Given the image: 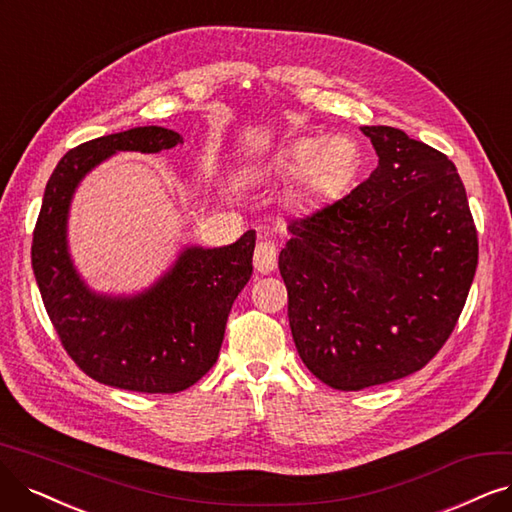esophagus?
<instances>
[{
    "label": "esophagus",
    "mask_w": 512,
    "mask_h": 512,
    "mask_svg": "<svg viewBox=\"0 0 512 512\" xmlns=\"http://www.w3.org/2000/svg\"><path fill=\"white\" fill-rule=\"evenodd\" d=\"M255 270L259 274H270L276 270L278 263V249L272 240H261L255 246V255H253Z\"/></svg>",
    "instance_id": "34e87169"
}]
</instances>
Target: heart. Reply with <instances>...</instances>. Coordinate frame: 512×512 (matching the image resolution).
Instances as JSON below:
<instances>
[{
	"instance_id": "b5f03b06",
	"label": "heart",
	"mask_w": 512,
	"mask_h": 512,
	"mask_svg": "<svg viewBox=\"0 0 512 512\" xmlns=\"http://www.w3.org/2000/svg\"><path fill=\"white\" fill-rule=\"evenodd\" d=\"M312 139H301V141H295L291 143L289 147H285L280 151L278 156V162L280 164H301L304 160L306 162V170L308 175L312 177H344L348 175L350 170V160H346L344 164H340L339 167H335V163H339L342 160V156L335 154L337 147L346 145L344 139H327L323 143H318L317 147Z\"/></svg>"
}]
</instances>
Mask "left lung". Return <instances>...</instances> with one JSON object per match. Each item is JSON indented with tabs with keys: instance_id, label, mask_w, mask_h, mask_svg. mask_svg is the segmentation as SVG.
Returning a JSON list of instances; mask_svg holds the SVG:
<instances>
[{
	"instance_id": "left-lung-1",
	"label": "left lung",
	"mask_w": 512,
	"mask_h": 512,
	"mask_svg": "<svg viewBox=\"0 0 512 512\" xmlns=\"http://www.w3.org/2000/svg\"><path fill=\"white\" fill-rule=\"evenodd\" d=\"M380 158L348 196L291 219L278 268L304 365L335 390L420 371L456 327L479 242L456 164L392 126H363Z\"/></svg>"
}]
</instances>
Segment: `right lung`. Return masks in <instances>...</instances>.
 Returning a JSON list of instances; mask_svg holds the SVG:
<instances>
[{"mask_svg":"<svg viewBox=\"0 0 512 512\" xmlns=\"http://www.w3.org/2000/svg\"><path fill=\"white\" fill-rule=\"evenodd\" d=\"M162 126H139L67 151L48 179L31 244L33 274L67 354L105 386L175 394L215 363L234 299L253 274L255 232L219 249L185 246L170 270L143 293H94L75 270L67 217L75 187L118 151L158 154L181 143Z\"/></svg>","mask_w":512,"mask_h":512,"instance_id":"1","label":"right lung"}]
</instances>
